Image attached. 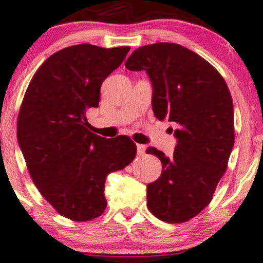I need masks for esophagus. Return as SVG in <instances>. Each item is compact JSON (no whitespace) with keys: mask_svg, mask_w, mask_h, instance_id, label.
I'll return each mask as SVG.
<instances>
[{"mask_svg":"<svg viewBox=\"0 0 263 263\" xmlns=\"http://www.w3.org/2000/svg\"><path fill=\"white\" fill-rule=\"evenodd\" d=\"M136 148H138V155H140V157H142L146 153V146H143V144H138Z\"/></svg>","mask_w":263,"mask_h":263,"instance_id":"34e87169","label":"esophagus"}]
</instances>
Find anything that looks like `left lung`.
Listing matches in <instances>:
<instances>
[{"instance_id": "1", "label": "left lung", "mask_w": 263, "mask_h": 263, "mask_svg": "<svg viewBox=\"0 0 263 263\" xmlns=\"http://www.w3.org/2000/svg\"><path fill=\"white\" fill-rule=\"evenodd\" d=\"M124 65L147 72L155 117L177 125L172 158L147 149L162 163L161 176L147 185L148 210L163 222H187L210 204L227 171L235 141L230 91L210 63L178 44L139 47Z\"/></svg>"}]
</instances>
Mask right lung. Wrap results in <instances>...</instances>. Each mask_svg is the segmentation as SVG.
Returning a JSON list of instances; mask_svg holds the SVG:
<instances>
[{"mask_svg":"<svg viewBox=\"0 0 263 263\" xmlns=\"http://www.w3.org/2000/svg\"><path fill=\"white\" fill-rule=\"evenodd\" d=\"M130 47L74 45L44 62L26 90L17 119L18 146L39 192L59 215L87 222L103 214L105 178L136 155L128 136L101 138L87 129L101 85Z\"/></svg>","mask_w":263,"mask_h":263,"instance_id":"1","label":"right lung"}]
</instances>
